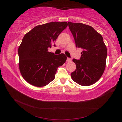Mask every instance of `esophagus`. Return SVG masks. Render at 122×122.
<instances>
[{"instance_id": "34e87169", "label": "esophagus", "mask_w": 122, "mask_h": 122, "mask_svg": "<svg viewBox=\"0 0 122 122\" xmlns=\"http://www.w3.org/2000/svg\"><path fill=\"white\" fill-rule=\"evenodd\" d=\"M71 59L70 58H67V59H66V61H68V62H69V61H71Z\"/></svg>"}]
</instances>
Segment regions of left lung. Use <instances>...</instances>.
Wrapping results in <instances>:
<instances>
[{
	"instance_id": "obj_1",
	"label": "left lung",
	"mask_w": 122,
	"mask_h": 122,
	"mask_svg": "<svg viewBox=\"0 0 122 122\" xmlns=\"http://www.w3.org/2000/svg\"><path fill=\"white\" fill-rule=\"evenodd\" d=\"M76 48L83 49L79 59H73L76 69L71 73L78 84L88 86L100 79L106 67L107 50L102 36L91 26L68 22Z\"/></svg>"
}]
</instances>
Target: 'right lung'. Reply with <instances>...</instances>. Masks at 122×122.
Here are the masks:
<instances>
[{
    "mask_svg": "<svg viewBox=\"0 0 122 122\" xmlns=\"http://www.w3.org/2000/svg\"><path fill=\"white\" fill-rule=\"evenodd\" d=\"M67 26L66 21L48 23L35 26L23 37L18 49L19 69L29 84L46 86L54 80L58 68L66 62L64 54L55 55L48 49Z\"/></svg>",
    "mask_w": 122,
    "mask_h": 122,
    "instance_id": "obj_1",
    "label": "right lung"
}]
</instances>
